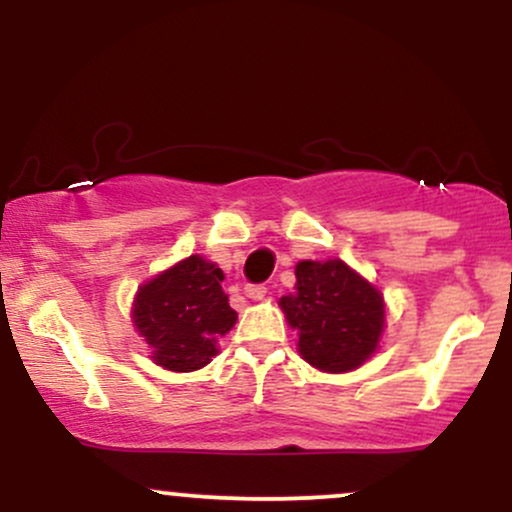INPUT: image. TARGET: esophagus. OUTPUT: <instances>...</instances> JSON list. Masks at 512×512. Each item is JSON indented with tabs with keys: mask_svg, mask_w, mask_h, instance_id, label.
I'll list each match as a JSON object with an SVG mask.
<instances>
[{
	"mask_svg": "<svg viewBox=\"0 0 512 512\" xmlns=\"http://www.w3.org/2000/svg\"><path fill=\"white\" fill-rule=\"evenodd\" d=\"M245 296L250 298V301H262L264 296H267V289H264V286H245Z\"/></svg>",
	"mask_w": 512,
	"mask_h": 512,
	"instance_id": "obj_1",
	"label": "esophagus"
}]
</instances>
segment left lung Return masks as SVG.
<instances>
[{"label": "left lung", "mask_w": 512, "mask_h": 512, "mask_svg": "<svg viewBox=\"0 0 512 512\" xmlns=\"http://www.w3.org/2000/svg\"><path fill=\"white\" fill-rule=\"evenodd\" d=\"M298 354L322 373H349L380 349L385 298L342 260L296 264V291L279 298Z\"/></svg>", "instance_id": "left-lung-1"}]
</instances>
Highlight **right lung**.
<instances>
[{"mask_svg": "<svg viewBox=\"0 0 512 512\" xmlns=\"http://www.w3.org/2000/svg\"><path fill=\"white\" fill-rule=\"evenodd\" d=\"M221 281L219 264L190 255L139 286L132 325L156 366L192 373L219 354V339L238 320Z\"/></svg>", "mask_w": 512, "mask_h": 512, "instance_id": "add662e5", "label": "right lung"}]
</instances>
